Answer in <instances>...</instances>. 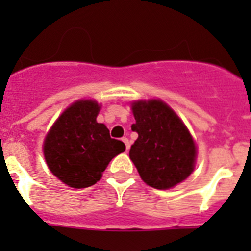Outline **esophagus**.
I'll return each mask as SVG.
<instances>
[{
    "mask_svg": "<svg viewBox=\"0 0 251 251\" xmlns=\"http://www.w3.org/2000/svg\"><path fill=\"white\" fill-rule=\"evenodd\" d=\"M122 141L124 142V143H126V147H127V151L129 150V147H130V143H129V139L127 138V137H123V138H122Z\"/></svg>",
    "mask_w": 251,
    "mask_h": 251,
    "instance_id": "esophagus-1",
    "label": "esophagus"
}]
</instances>
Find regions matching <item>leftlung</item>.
<instances>
[{
    "label": "left lung",
    "mask_w": 251,
    "mask_h": 251,
    "mask_svg": "<svg viewBox=\"0 0 251 251\" xmlns=\"http://www.w3.org/2000/svg\"><path fill=\"white\" fill-rule=\"evenodd\" d=\"M138 138L129 157L141 178L151 187L167 190L187 178L194 170L196 146L185 124L161 100L132 104Z\"/></svg>",
    "instance_id": "obj_1"
}]
</instances>
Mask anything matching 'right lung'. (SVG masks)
<instances>
[{
    "instance_id": "add662e5",
    "label": "right lung",
    "mask_w": 251,
    "mask_h": 251,
    "mask_svg": "<svg viewBox=\"0 0 251 251\" xmlns=\"http://www.w3.org/2000/svg\"><path fill=\"white\" fill-rule=\"evenodd\" d=\"M99 109L93 100L76 101L60 115L45 138L49 168L70 187L97 183L112 158L126 151L123 142L110 138L109 129L97 122Z\"/></svg>"
}]
</instances>
